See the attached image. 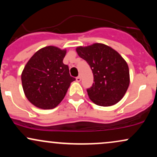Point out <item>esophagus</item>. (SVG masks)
Listing matches in <instances>:
<instances>
[{
    "label": "esophagus",
    "mask_w": 157,
    "mask_h": 157,
    "mask_svg": "<svg viewBox=\"0 0 157 157\" xmlns=\"http://www.w3.org/2000/svg\"><path fill=\"white\" fill-rule=\"evenodd\" d=\"M76 80H77V82H80V80H81V77H80V76L77 77H76Z\"/></svg>",
    "instance_id": "1"
}]
</instances>
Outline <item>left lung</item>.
<instances>
[{"mask_svg":"<svg viewBox=\"0 0 157 157\" xmlns=\"http://www.w3.org/2000/svg\"><path fill=\"white\" fill-rule=\"evenodd\" d=\"M76 51L92 70L94 82L87 89L90 100L100 106H111L120 102L130 83L128 66L122 56L102 44L78 46Z\"/></svg>","mask_w":157,"mask_h":157,"instance_id":"obj_1","label":"left lung"}]
</instances>
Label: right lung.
I'll use <instances>...</instances> for the list:
<instances>
[{
    "mask_svg": "<svg viewBox=\"0 0 157 157\" xmlns=\"http://www.w3.org/2000/svg\"><path fill=\"white\" fill-rule=\"evenodd\" d=\"M66 49L48 46L36 52L21 74L23 89L32 105L41 109H55L63 100L71 82L67 65L63 63Z\"/></svg>",
    "mask_w": 157,
    "mask_h": 157,
    "instance_id": "add662e5",
    "label": "right lung"
}]
</instances>
